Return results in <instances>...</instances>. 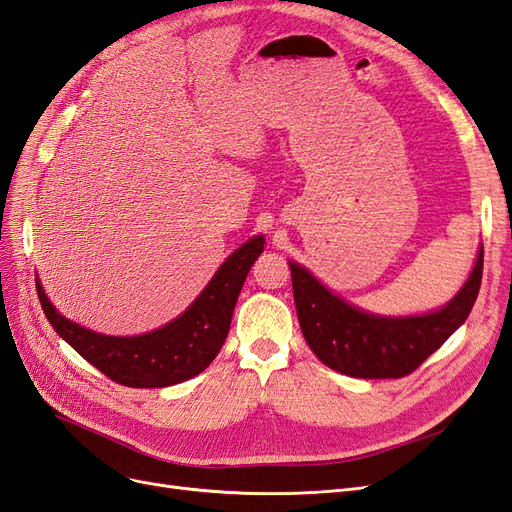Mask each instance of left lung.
<instances>
[{
    "label": "left lung",
    "instance_id": "1",
    "mask_svg": "<svg viewBox=\"0 0 512 512\" xmlns=\"http://www.w3.org/2000/svg\"><path fill=\"white\" fill-rule=\"evenodd\" d=\"M290 275L303 337L324 365L352 378H404L470 316L483 280V247L463 288L425 316L367 314L324 288L297 262H290Z\"/></svg>",
    "mask_w": 512,
    "mask_h": 512
}]
</instances>
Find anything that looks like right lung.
<instances>
[{
    "instance_id": "obj_1",
    "label": "right lung",
    "mask_w": 512,
    "mask_h": 512,
    "mask_svg": "<svg viewBox=\"0 0 512 512\" xmlns=\"http://www.w3.org/2000/svg\"><path fill=\"white\" fill-rule=\"evenodd\" d=\"M265 250L258 235L232 252L213 280L185 312L166 327L136 337H113L89 331L61 316L36 280L46 320L57 335L100 369L106 378L132 389H158L190 380L205 371L224 346L232 309L254 260Z\"/></svg>"
}]
</instances>
